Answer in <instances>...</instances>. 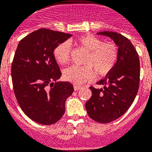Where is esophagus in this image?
I'll return each instance as SVG.
<instances>
[{"label": "esophagus", "mask_w": 152, "mask_h": 152, "mask_svg": "<svg viewBox=\"0 0 152 152\" xmlns=\"http://www.w3.org/2000/svg\"><path fill=\"white\" fill-rule=\"evenodd\" d=\"M73 87H74L75 91H77V90H79V89H81V86H78V85H74L73 86Z\"/></svg>", "instance_id": "34e87169"}]
</instances>
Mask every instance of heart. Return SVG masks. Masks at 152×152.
I'll use <instances>...</instances> for the list:
<instances>
[{
  "label": "heart",
  "mask_w": 152,
  "mask_h": 152,
  "mask_svg": "<svg viewBox=\"0 0 152 152\" xmlns=\"http://www.w3.org/2000/svg\"><path fill=\"white\" fill-rule=\"evenodd\" d=\"M80 47L87 51L84 59V66H72L64 69V80L75 85H81L89 82L94 77L105 76L111 72L118 58V47L113 42L103 43L99 38L92 34H86L76 39ZM55 60L60 65L68 63L70 56V46L68 42L58 44L53 50Z\"/></svg>",
  "instance_id": "1"
}]
</instances>
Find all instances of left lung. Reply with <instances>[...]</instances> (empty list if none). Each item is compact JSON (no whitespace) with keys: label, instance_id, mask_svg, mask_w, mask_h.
<instances>
[{"label":"left lung","instance_id":"obj_1","mask_svg":"<svg viewBox=\"0 0 152 152\" xmlns=\"http://www.w3.org/2000/svg\"><path fill=\"white\" fill-rule=\"evenodd\" d=\"M109 37L118 49L115 66L97 83L103 88L89 87L92 96L86 103L87 113L99 123H109L125 114L131 106L139 87L140 62L131 41L122 34L111 31L97 33Z\"/></svg>","mask_w":152,"mask_h":152}]
</instances>
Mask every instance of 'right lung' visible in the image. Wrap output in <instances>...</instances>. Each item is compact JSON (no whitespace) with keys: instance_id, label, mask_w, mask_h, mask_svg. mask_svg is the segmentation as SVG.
<instances>
[{"instance_id":"right-lung-1","label":"right lung","mask_w":152,"mask_h":152,"mask_svg":"<svg viewBox=\"0 0 152 152\" xmlns=\"http://www.w3.org/2000/svg\"><path fill=\"white\" fill-rule=\"evenodd\" d=\"M72 36L41 28L21 39L16 50L11 66L16 99L25 115L41 125L61 118L74 90L69 82H56L62 73L53 56L55 47Z\"/></svg>"}]
</instances>
